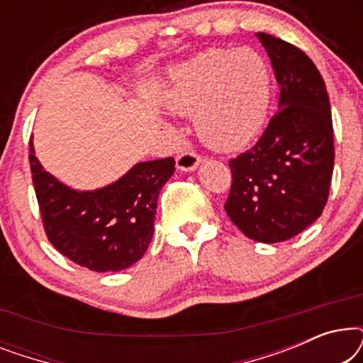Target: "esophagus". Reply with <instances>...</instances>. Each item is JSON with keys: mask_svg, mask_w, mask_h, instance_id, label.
<instances>
[{"mask_svg": "<svg viewBox=\"0 0 363 363\" xmlns=\"http://www.w3.org/2000/svg\"><path fill=\"white\" fill-rule=\"evenodd\" d=\"M201 162V157L193 150H185L180 155H177V167L183 172H191L198 167V163Z\"/></svg>", "mask_w": 363, "mask_h": 363, "instance_id": "1", "label": "esophagus"}]
</instances>
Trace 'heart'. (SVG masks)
Wrapping results in <instances>:
<instances>
[{
    "label": "heart",
    "instance_id": "1",
    "mask_svg": "<svg viewBox=\"0 0 363 363\" xmlns=\"http://www.w3.org/2000/svg\"><path fill=\"white\" fill-rule=\"evenodd\" d=\"M269 99V69L259 54L210 49L173 74L167 106L182 116H195L203 143L231 152L259 133Z\"/></svg>",
    "mask_w": 363,
    "mask_h": 363
}]
</instances>
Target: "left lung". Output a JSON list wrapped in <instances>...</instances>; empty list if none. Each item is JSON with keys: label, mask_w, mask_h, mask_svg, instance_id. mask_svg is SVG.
Instances as JSON below:
<instances>
[{"label": "left lung", "mask_w": 363, "mask_h": 363, "mask_svg": "<svg viewBox=\"0 0 363 363\" xmlns=\"http://www.w3.org/2000/svg\"><path fill=\"white\" fill-rule=\"evenodd\" d=\"M257 38L279 82V111L255 145L231 158L226 215L242 235L279 242L322 215L334 172V127L324 79L304 51L267 33Z\"/></svg>", "instance_id": "obj_1"}]
</instances>
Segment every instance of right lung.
Instances as JSON below:
<instances>
[{
    "label": "right lung",
    "mask_w": 363,
    "mask_h": 363,
    "mask_svg": "<svg viewBox=\"0 0 363 363\" xmlns=\"http://www.w3.org/2000/svg\"><path fill=\"white\" fill-rule=\"evenodd\" d=\"M29 167L49 242L79 266L116 272L145 255L158 193L175 172V160L137 163L121 180L94 191L71 190L44 172L33 142Z\"/></svg>",
    "instance_id": "1"
}]
</instances>
